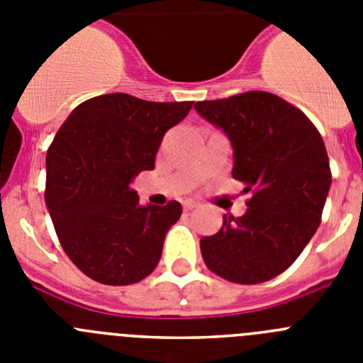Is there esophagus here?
<instances>
[{
	"label": "esophagus",
	"mask_w": 363,
	"mask_h": 363,
	"mask_svg": "<svg viewBox=\"0 0 363 363\" xmlns=\"http://www.w3.org/2000/svg\"><path fill=\"white\" fill-rule=\"evenodd\" d=\"M198 207V201H194V200H185L184 201V209L185 211H192V209H196Z\"/></svg>",
	"instance_id": "esophagus-1"
}]
</instances>
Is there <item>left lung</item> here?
Masks as SVG:
<instances>
[{
  "mask_svg": "<svg viewBox=\"0 0 363 363\" xmlns=\"http://www.w3.org/2000/svg\"><path fill=\"white\" fill-rule=\"evenodd\" d=\"M234 150L233 178L251 192L247 213L223 216L200 240L205 265L234 284L278 277L313 238L331 187L323 140L309 118L280 96L251 91L194 105Z\"/></svg>",
  "mask_w": 363,
  "mask_h": 363,
  "instance_id": "left-lung-1",
  "label": "left lung"
}]
</instances>
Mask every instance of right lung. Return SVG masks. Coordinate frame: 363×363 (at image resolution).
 I'll return each mask as SVG.
<instances>
[{
    "instance_id": "obj_1",
    "label": "right lung",
    "mask_w": 363,
    "mask_h": 363,
    "mask_svg": "<svg viewBox=\"0 0 363 363\" xmlns=\"http://www.w3.org/2000/svg\"><path fill=\"white\" fill-rule=\"evenodd\" d=\"M191 107L123 92L96 96L74 108L54 136L45 201L63 251L92 280L136 284L158 265L182 205H140L130 182L152 171L163 134Z\"/></svg>"
}]
</instances>
